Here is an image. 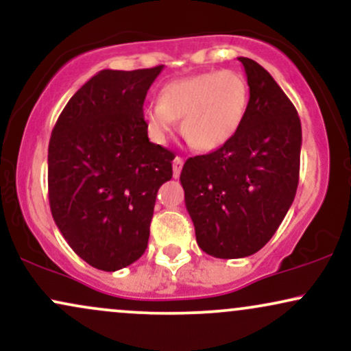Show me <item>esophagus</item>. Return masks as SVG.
<instances>
[{
  "label": "esophagus",
  "instance_id": "1",
  "mask_svg": "<svg viewBox=\"0 0 351 351\" xmlns=\"http://www.w3.org/2000/svg\"><path fill=\"white\" fill-rule=\"evenodd\" d=\"M181 168H183V158H181V156H175V160H173V176H175V178L180 176Z\"/></svg>",
  "mask_w": 351,
  "mask_h": 351
}]
</instances>
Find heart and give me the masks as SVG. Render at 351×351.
<instances>
[{
  "label": "heart",
  "mask_w": 351,
  "mask_h": 351,
  "mask_svg": "<svg viewBox=\"0 0 351 351\" xmlns=\"http://www.w3.org/2000/svg\"><path fill=\"white\" fill-rule=\"evenodd\" d=\"M249 107V84L237 71H209L170 80L160 102L143 108L148 132L167 142L181 120L186 142L199 152H215L239 132Z\"/></svg>",
  "instance_id": "heart-1"
}]
</instances>
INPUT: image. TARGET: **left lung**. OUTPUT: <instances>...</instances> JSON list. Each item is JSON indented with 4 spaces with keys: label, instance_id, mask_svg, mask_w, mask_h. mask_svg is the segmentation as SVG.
Returning <instances> with one entry per match:
<instances>
[{
    "label": "left lung",
    "instance_id": "1",
    "mask_svg": "<svg viewBox=\"0 0 351 351\" xmlns=\"http://www.w3.org/2000/svg\"><path fill=\"white\" fill-rule=\"evenodd\" d=\"M239 60L249 84L239 132L224 147L188 158L180 176L198 245L219 259L247 257L269 243L295 198L300 171L295 107L263 66Z\"/></svg>",
    "mask_w": 351,
    "mask_h": 351
}]
</instances>
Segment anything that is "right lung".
<instances>
[{
	"mask_svg": "<svg viewBox=\"0 0 351 351\" xmlns=\"http://www.w3.org/2000/svg\"><path fill=\"white\" fill-rule=\"evenodd\" d=\"M163 66L106 69L72 95L52 128L47 188L60 234L92 267L114 272L142 257L156 193L175 153L148 140L143 102Z\"/></svg>",
	"mask_w": 351,
	"mask_h": 351,
	"instance_id": "add662e5",
	"label": "right lung"
}]
</instances>
